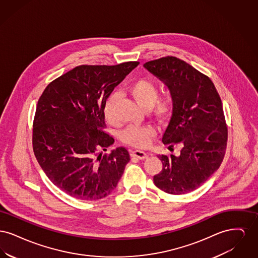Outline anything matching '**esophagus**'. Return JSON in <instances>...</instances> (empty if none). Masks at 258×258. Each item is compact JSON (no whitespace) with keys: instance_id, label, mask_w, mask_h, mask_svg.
<instances>
[{"instance_id":"1","label":"esophagus","mask_w":258,"mask_h":258,"mask_svg":"<svg viewBox=\"0 0 258 258\" xmlns=\"http://www.w3.org/2000/svg\"><path fill=\"white\" fill-rule=\"evenodd\" d=\"M132 156L137 158V159H140V160H145L148 158V154L144 151H140V150H135L132 152Z\"/></svg>"}]
</instances>
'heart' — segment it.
Returning a JSON list of instances; mask_svg holds the SVG:
<instances>
[{
	"mask_svg": "<svg viewBox=\"0 0 258 258\" xmlns=\"http://www.w3.org/2000/svg\"><path fill=\"white\" fill-rule=\"evenodd\" d=\"M128 94L142 107L149 109L160 120H165L171 115L174 107V99L171 94L166 93L159 98V87L157 83L149 78H140L128 87ZM119 95L113 93L107 98L104 104V116L108 123L117 121V108ZM156 128L146 126H128L123 134V141L135 147H146L156 135Z\"/></svg>",
	"mask_w": 258,
	"mask_h": 258,
	"instance_id": "b5f03b06",
	"label": "heart"
}]
</instances>
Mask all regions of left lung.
<instances>
[{"label": "left lung", "mask_w": 258, "mask_h": 258, "mask_svg": "<svg viewBox=\"0 0 258 258\" xmlns=\"http://www.w3.org/2000/svg\"><path fill=\"white\" fill-rule=\"evenodd\" d=\"M143 66L167 86L174 99L162 142L182 147L179 157L159 156L163 167L154 183L170 195L190 192L219 169L224 158L227 126L220 95L208 76L176 57Z\"/></svg>", "instance_id": "obj_1"}]
</instances>
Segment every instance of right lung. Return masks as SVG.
<instances>
[{
  "label": "right lung",
  "mask_w": 258,
  "mask_h": 258,
  "mask_svg": "<svg viewBox=\"0 0 258 258\" xmlns=\"http://www.w3.org/2000/svg\"><path fill=\"white\" fill-rule=\"evenodd\" d=\"M139 64L79 66L45 88L37 101L33 148L51 182L80 200H98L117 186L131 160L125 148L102 156L114 143L104 133V104Z\"/></svg>",
  "instance_id": "1"
}]
</instances>
